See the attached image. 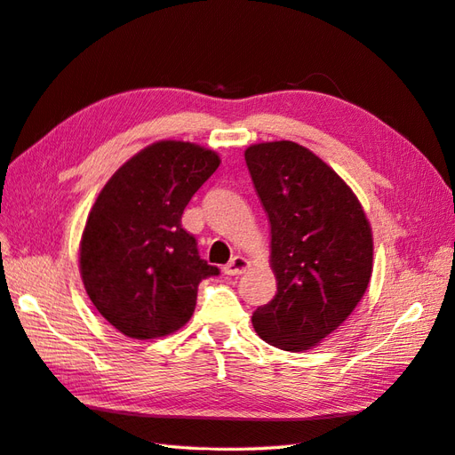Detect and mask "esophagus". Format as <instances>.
Returning a JSON list of instances; mask_svg holds the SVG:
<instances>
[{
    "label": "esophagus",
    "instance_id": "34e87169",
    "mask_svg": "<svg viewBox=\"0 0 455 455\" xmlns=\"http://www.w3.org/2000/svg\"><path fill=\"white\" fill-rule=\"evenodd\" d=\"M249 259L243 256H235L229 259V264L224 267V273L229 275V277H237V275H243L246 269H249Z\"/></svg>",
    "mask_w": 455,
    "mask_h": 455
}]
</instances>
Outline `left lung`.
<instances>
[{
  "instance_id": "obj_1",
  "label": "left lung",
  "mask_w": 455,
  "mask_h": 455,
  "mask_svg": "<svg viewBox=\"0 0 455 455\" xmlns=\"http://www.w3.org/2000/svg\"><path fill=\"white\" fill-rule=\"evenodd\" d=\"M271 224L277 294L252 313L258 336L284 351H306L347 319L371 275V233L346 182L296 142L244 151Z\"/></svg>"
}]
</instances>
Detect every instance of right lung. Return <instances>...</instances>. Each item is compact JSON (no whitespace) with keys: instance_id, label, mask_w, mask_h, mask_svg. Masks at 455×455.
I'll return each mask as SVG.
<instances>
[{"instance_id":"right-lung-1","label":"right lung","mask_w":455,"mask_h":455,"mask_svg":"<svg viewBox=\"0 0 455 455\" xmlns=\"http://www.w3.org/2000/svg\"><path fill=\"white\" fill-rule=\"evenodd\" d=\"M211 149L163 140L134 156L100 191L81 239V277L104 319L134 339L176 332L197 286L220 269L182 228L196 191L218 169Z\"/></svg>"}]
</instances>
